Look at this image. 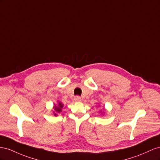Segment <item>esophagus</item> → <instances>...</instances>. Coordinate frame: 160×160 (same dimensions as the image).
<instances>
[{
  "instance_id": "obj_1",
  "label": "esophagus",
  "mask_w": 160,
  "mask_h": 160,
  "mask_svg": "<svg viewBox=\"0 0 160 160\" xmlns=\"http://www.w3.org/2000/svg\"><path fill=\"white\" fill-rule=\"evenodd\" d=\"M80 100H81V98L78 97V96H76V97H75L74 98L75 101H80Z\"/></svg>"
}]
</instances>
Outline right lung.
I'll return each mask as SVG.
<instances>
[{"mask_svg":"<svg viewBox=\"0 0 160 160\" xmlns=\"http://www.w3.org/2000/svg\"><path fill=\"white\" fill-rule=\"evenodd\" d=\"M62 107H63V104H62L61 102H59L58 107H57V106H55V107H54L55 111H56V112H60L61 111H62ZM56 112L54 113V115H55V116L57 115V114H56Z\"/></svg>","mask_w":160,"mask_h":160,"instance_id":"obj_1","label":"right lung"}]
</instances>
